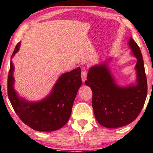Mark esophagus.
Listing matches in <instances>:
<instances>
[{"label": "esophagus", "mask_w": 153, "mask_h": 153, "mask_svg": "<svg viewBox=\"0 0 153 153\" xmlns=\"http://www.w3.org/2000/svg\"><path fill=\"white\" fill-rule=\"evenodd\" d=\"M87 74H88V71L86 69H85L82 71V79L83 82H85L86 80Z\"/></svg>", "instance_id": "obj_1"}]
</instances>
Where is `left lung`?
Returning a JSON list of instances; mask_svg holds the SVG:
<instances>
[{
    "mask_svg": "<svg viewBox=\"0 0 153 153\" xmlns=\"http://www.w3.org/2000/svg\"><path fill=\"white\" fill-rule=\"evenodd\" d=\"M128 44L137 59L136 85L117 86L105 63L90 67L85 81L92 91L96 120L105 128H117L132 122L141 112L146 98L147 79L141 51L132 38Z\"/></svg>",
    "mask_w": 153,
    "mask_h": 153,
    "instance_id": "obj_1",
    "label": "left lung"
}]
</instances>
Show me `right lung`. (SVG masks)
<instances>
[{"label":"right lung","mask_w":153,"mask_h":153,"mask_svg":"<svg viewBox=\"0 0 153 153\" xmlns=\"http://www.w3.org/2000/svg\"><path fill=\"white\" fill-rule=\"evenodd\" d=\"M20 45L19 42L15 46L12 56L19 51ZM13 71L11 61L7 90L12 107L20 120L39 131H55L65 125L71 116L77 90L82 85L80 67L61 75L51 94L39 102H27L18 97L13 88Z\"/></svg>","instance_id":"add662e5"}]
</instances>
